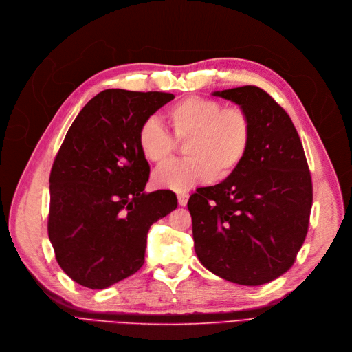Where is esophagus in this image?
Instances as JSON below:
<instances>
[{
  "label": "esophagus",
  "mask_w": 352,
  "mask_h": 352,
  "mask_svg": "<svg viewBox=\"0 0 352 352\" xmlns=\"http://www.w3.org/2000/svg\"><path fill=\"white\" fill-rule=\"evenodd\" d=\"M189 200V193H179L177 195V202L180 206H186Z\"/></svg>",
  "instance_id": "esophagus-1"
}]
</instances>
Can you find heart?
<instances>
[{
  "label": "heart",
  "mask_w": 352,
  "mask_h": 352,
  "mask_svg": "<svg viewBox=\"0 0 352 352\" xmlns=\"http://www.w3.org/2000/svg\"><path fill=\"white\" fill-rule=\"evenodd\" d=\"M179 142H186L189 159L170 162L156 170L155 185L164 190L188 192L216 179H226L243 163L252 140V124L245 110L225 107L213 98L188 97L167 111ZM143 157L155 164L169 159L176 147L156 117L146 119L138 133Z\"/></svg>",
  "instance_id": "1"
}]
</instances>
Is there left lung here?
<instances>
[{
	"label": "left lung",
	"mask_w": 352,
	"mask_h": 352,
	"mask_svg": "<svg viewBox=\"0 0 352 352\" xmlns=\"http://www.w3.org/2000/svg\"><path fill=\"white\" fill-rule=\"evenodd\" d=\"M212 94L245 110L252 140L235 173L190 196L195 252L217 276L263 285L289 270L307 236L312 182L304 147L291 117L262 89Z\"/></svg>",
	"instance_id": "1"
}]
</instances>
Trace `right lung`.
Listing matches in <instances>:
<instances>
[{
	"mask_svg": "<svg viewBox=\"0 0 352 352\" xmlns=\"http://www.w3.org/2000/svg\"><path fill=\"white\" fill-rule=\"evenodd\" d=\"M172 93L109 89L81 109L50 175L48 238L61 270L104 289L144 263L147 232L177 208L170 190L146 193L150 166L138 133Z\"/></svg>",
	"mask_w": 352,
	"mask_h": 352,
	"instance_id": "right-lung-1",
	"label": "right lung"
}]
</instances>
